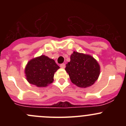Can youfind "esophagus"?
Segmentation results:
<instances>
[{"instance_id": "esophagus-1", "label": "esophagus", "mask_w": 126, "mask_h": 126, "mask_svg": "<svg viewBox=\"0 0 126 126\" xmlns=\"http://www.w3.org/2000/svg\"><path fill=\"white\" fill-rule=\"evenodd\" d=\"M60 67L62 68H63V69H64L65 68V64L64 63H62V64H60Z\"/></svg>"}]
</instances>
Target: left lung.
Wrapping results in <instances>:
<instances>
[{"label": "left lung", "instance_id": "left-lung-1", "mask_svg": "<svg viewBox=\"0 0 126 126\" xmlns=\"http://www.w3.org/2000/svg\"><path fill=\"white\" fill-rule=\"evenodd\" d=\"M71 61L66 64L65 70L69 74L71 82L80 88L91 87L100 74V65L93 57L74 51Z\"/></svg>", "mask_w": 126, "mask_h": 126}]
</instances>
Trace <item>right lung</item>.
I'll return each mask as SVG.
<instances>
[{"mask_svg": "<svg viewBox=\"0 0 126 126\" xmlns=\"http://www.w3.org/2000/svg\"><path fill=\"white\" fill-rule=\"evenodd\" d=\"M59 68L54 60L42 55L30 60L24 72L29 83L37 87H46L52 83L54 74Z\"/></svg>", "mask_w": 126, "mask_h": 126, "instance_id": "1", "label": "right lung"}]
</instances>
